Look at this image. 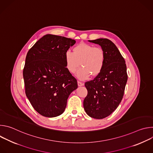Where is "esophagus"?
<instances>
[{
    "instance_id": "esophagus-1",
    "label": "esophagus",
    "mask_w": 153,
    "mask_h": 153,
    "mask_svg": "<svg viewBox=\"0 0 153 153\" xmlns=\"http://www.w3.org/2000/svg\"><path fill=\"white\" fill-rule=\"evenodd\" d=\"M77 84H78V86H83V85H84L83 83H82V82H80V81H78V82H77Z\"/></svg>"
}]
</instances>
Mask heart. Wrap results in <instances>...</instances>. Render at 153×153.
<instances>
[{
	"instance_id": "heart-1",
	"label": "heart",
	"mask_w": 153,
	"mask_h": 153,
	"mask_svg": "<svg viewBox=\"0 0 153 153\" xmlns=\"http://www.w3.org/2000/svg\"><path fill=\"white\" fill-rule=\"evenodd\" d=\"M68 70L72 74L76 72L80 65L77 76L81 80L88 79L90 75L97 76L102 70L105 60L103 50L100 47L85 43H80L73 48V53L68 51L65 54Z\"/></svg>"
}]
</instances>
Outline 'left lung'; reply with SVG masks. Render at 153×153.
Segmentation results:
<instances>
[{
  "label": "left lung",
  "instance_id": "1",
  "mask_svg": "<svg viewBox=\"0 0 153 153\" xmlns=\"http://www.w3.org/2000/svg\"><path fill=\"white\" fill-rule=\"evenodd\" d=\"M103 50L105 60L102 71L85 86L88 94L83 100L86 113L91 117L102 119L110 116L122 101L128 76L125 61L117 47L110 40H88Z\"/></svg>",
  "mask_w": 153,
  "mask_h": 153
}]
</instances>
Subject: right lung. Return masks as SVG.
<instances>
[{"instance_id":"add662e5","label":"right lung","mask_w":153,"mask_h":153,"mask_svg":"<svg viewBox=\"0 0 153 153\" xmlns=\"http://www.w3.org/2000/svg\"><path fill=\"white\" fill-rule=\"evenodd\" d=\"M76 40L47 34L28 51L23 76L25 93L34 110L43 116L62 114L70 94L77 88L76 79L68 70L65 54Z\"/></svg>"}]
</instances>
